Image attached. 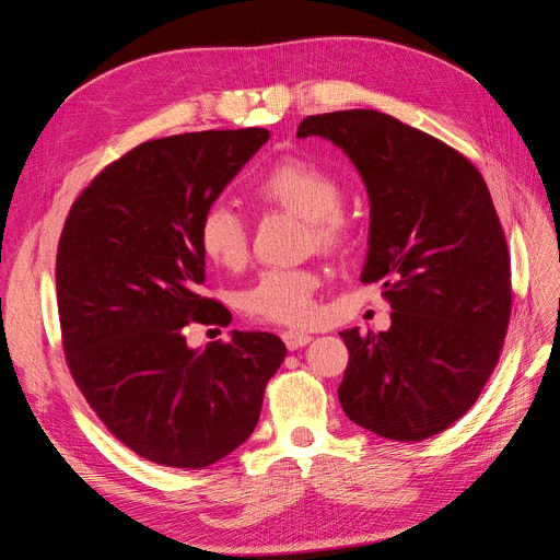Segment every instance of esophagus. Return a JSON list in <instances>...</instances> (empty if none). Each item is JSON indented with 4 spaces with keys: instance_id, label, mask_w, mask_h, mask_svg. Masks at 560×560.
I'll return each instance as SVG.
<instances>
[{
    "instance_id": "esophagus-1",
    "label": "esophagus",
    "mask_w": 560,
    "mask_h": 560,
    "mask_svg": "<svg viewBox=\"0 0 560 560\" xmlns=\"http://www.w3.org/2000/svg\"><path fill=\"white\" fill-rule=\"evenodd\" d=\"M282 341L290 350H299L303 346L311 343V334H303V331H284L282 334Z\"/></svg>"
}]
</instances>
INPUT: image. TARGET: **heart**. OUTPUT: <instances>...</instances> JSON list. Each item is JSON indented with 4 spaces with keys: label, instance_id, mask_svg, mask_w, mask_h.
<instances>
[{
    "label": "heart",
    "instance_id": "1",
    "mask_svg": "<svg viewBox=\"0 0 560 560\" xmlns=\"http://www.w3.org/2000/svg\"><path fill=\"white\" fill-rule=\"evenodd\" d=\"M266 208H280L306 219L319 247H341L350 224L341 212V184L325 167L287 159L270 167L249 189ZM198 245L206 257L226 270H238L247 261L249 241L243 217L226 202H212L200 214ZM319 276L313 268H270L243 292L241 306L257 322L306 325L315 315Z\"/></svg>",
    "mask_w": 560,
    "mask_h": 560
}]
</instances>
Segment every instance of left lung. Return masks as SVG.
<instances>
[{
  "instance_id": "left-lung-1",
  "label": "left lung",
  "mask_w": 560,
  "mask_h": 560,
  "mask_svg": "<svg viewBox=\"0 0 560 560\" xmlns=\"http://www.w3.org/2000/svg\"><path fill=\"white\" fill-rule=\"evenodd\" d=\"M346 151L369 194L362 282H381L387 331H341L346 416L395 442L463 418L498 364L512 313L510 252L481 173L432 135L376 109L306 116L296 138Z\"/></svg>"
}]
</instances>
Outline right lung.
<instances>
[{
  "label": "right lung",
  "mask_w": 560,
  "mask_h": 560,
  "mask_svg": "<svg viewBox=\"0 0 560 560\" xmlns=\"http://www.w3.org/2000/svg\"><path fill=\"white\" fill-rule=\"evenodd\" d=\"M268 138L241 128L144 142L67 214L56 259L67 364L107 430L151 463L200 469L247 442L287 354L266 331L206 350L184 334L189 322L229 325L202 296L198 222Z\"/></svg>",
  "instance_id": "1"
}]
</instances>
